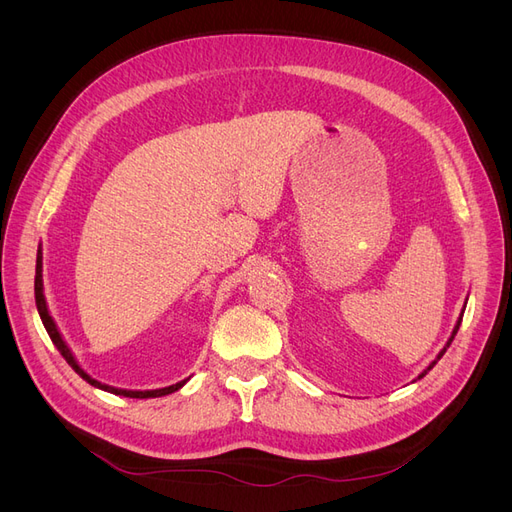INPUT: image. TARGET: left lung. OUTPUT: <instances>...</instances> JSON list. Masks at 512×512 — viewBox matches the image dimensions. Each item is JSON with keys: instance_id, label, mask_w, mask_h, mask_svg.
<instances>
[{"instance_id": "8db88e82", "label": "left lung", "mask_w": 512, "mask_h": 512, "mask_svg": "<svg viewBox=\"0 0 512 512\" xmlns=\"http://www.w3.org/2000/svg\"><path fill=\"white\" fill-rule=\"evenodd\" d=\"M459 324H461V318H459V320H457V327H455V329H453V335H451V339H448V344H446V346H444V350H442V352H440V354H438V359H436V361H433V363H431V365H429V367H427V369H425V371H423V374H421V376H418V378H423V376H425V374H427V371H429V369H431V367H433V365H436V363H438V361H440V359H442V354H444V352H446V348H448V346H451V342H453V339H455V335H457V331H459Z\"/></svg>"}]
</instances>
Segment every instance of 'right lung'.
Listing matches in <instances>:
<instances>
[{"label":"right lung","instance_id":"1","mask_svg":"<svg viewBox=\"0 0 512 512\" xmlns=\"http://www.w3.org/2000/svg\"><path fill=\"white\" fill-rule=\"evenodd\" d=\"M34 290H36L38 314H40V318H42V324H44L46 333H49V337H51V342L57 346V350L61 352V356H64V359L68 361V365L76 371V374H79L83 380H87L91 386H98V389H102V391L115 393V395H123V397L149 399V397H162V395H168V393H175V391H179L181 386L185 384V380H183V382H177V384H173V386H166V389H158V391H123V389H115V386H106V384H100V382L94 380V378H89V376L85 374V371L79 367V363L74 361V356H72L70 348L66 346L64 339H61V335H59V331H57V327H55V322H53V318H51V314H49V309H46V301H44V294H42V252H40V250H38V260H36V282H34Z\"/></svg>","mask_w":512,"mask_h":512}]
</instances>
